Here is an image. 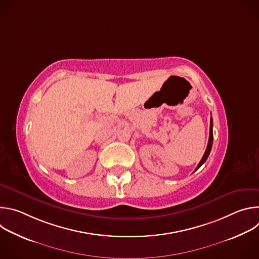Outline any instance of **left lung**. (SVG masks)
<instances>
[{
	"mask_svg": "<svg viewBox=\"0 0 259 259\" xmlns=\"http://www.w3.org/2000/svg\"><path fill=\"white\" fill-rule=\"evenodd\" d=\"M212 127H213V121H212V118L210 119V132H209V140H208V144H207V149H206V151H205V154H204V156H203V158H202V160L200 161V163H199V165L197 166V168H196V170L195 171H197L205 162H206V160H207V158L209 157V154H210V152H211V149H212V143H213V130H212Z\"/></svg>",
	"mask_w": 259,
	"mask_h": 259,
	"instance_id": "1",
	"label": "left lung"
}]
</instances>
